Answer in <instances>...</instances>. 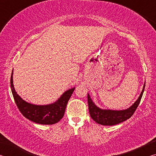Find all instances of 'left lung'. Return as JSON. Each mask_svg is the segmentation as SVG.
I'll return each mask as SVG.
<instances>
[{
    "label": "left lung",
    "instance_id": "8db88e82",
    "mask_svg": "<svg viewBox=\"0 0 156 156\" xmlns=\"http://www.w3.org/2000/svg\"><path fill=\"white\" fill-rule=\"evenodd\" d=\"M145 83L144 84L140 95L136 101L131 107L126 109L122 110H112L101 109L94 103L91 98L89 94H87V101L90 116L95 122L98 124L105 126H112L124 122L129 118H130L135 112L137 107L140 102L142 94L144 90Z\"/></svg>",
    "mask_w": 156,
    "mask_h": 156
}]
</instances>
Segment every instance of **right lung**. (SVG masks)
I'll use <instances>...</instances> for the list:
<instances>
[{
    "label": "right lung",
    "instance_id": "add662e5",
    "mask_svg": "<svg viewBox=\"0 0 156 156\" xmlns=\"http://www.w3.org/2000/svg\"><path fill=\"white\" fill-rule=\"evenodd\" d=\"M11 89L16 104L20 113L28 120L41 125H53L58 122L65 114L66 106L75 87L67 89L56 101L48 105H34L23 100L17 94L13 84V70L11 76Z\"/></svg>",
    "mask_w": 156,
    "mask_h": 156
}]
</instances>
